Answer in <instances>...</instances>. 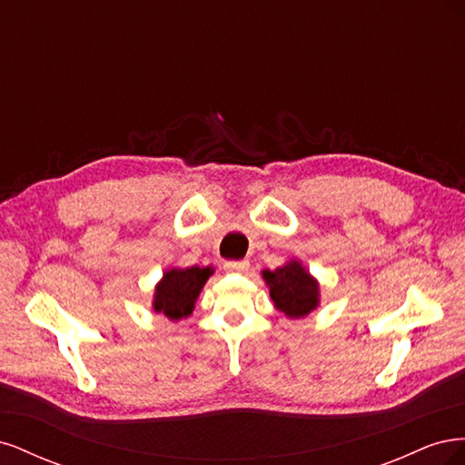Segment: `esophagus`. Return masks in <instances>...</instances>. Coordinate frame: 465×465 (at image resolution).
I'll return each instance as SVG.
<instances>
[{
  "label": "esophagus",
  "instance_id": "obj_1",
  "mask_svg": "<svg viewBox=\"0 0 465 465\" xmlns=\"http://www.w3.org/2000/svg\"><path fill=\"white\" fill-rule=\"evenodd\" d=\"M250 267L248 260H229L224 262V270L231 272V273H244Z\"/></svg>",
  "mask_w": 465,
  "mask_h": 465
}]
</instances>
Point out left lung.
Wrapping results in <instances>:
<instances>
[{
	"label": "left lung",
	"mask_w": 465,
	"mask_h": 465,
	"mask_svg": "<svg viewBox=\"0 0 465 465\" xmlns=\"http://www.w3.org/2000/svg\"><path fill=\"white\" fill-rule=\"evenodd\" d=\"M270 294L281 312L289 318H302L318 306V283L297 262H291L277 270L263 272Z\"/></svg>",
	"instance_id": "obj_1"
}]
</instances>
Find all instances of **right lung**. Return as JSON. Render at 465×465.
Wrapping results in <instances>:
<instances>
[{
    "label": "right lung",
    "mask_w": 465,
    "mask_h": 465,
    "mask_svg": "<svg viewBox=\"0 0 465 465\" xmlns=\"http://www.w3.org/2000/svg\"><path fill=\"white\" fill-rule=\"evenodd\" d=\"M211 273H213L211 267H188V270L166 272L157 285V292H154V312H163L173 320L190 316L193 302Z\"/></svg>",
    "instance_id": "right-lung-1"
}]
</instances>
